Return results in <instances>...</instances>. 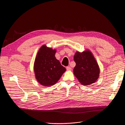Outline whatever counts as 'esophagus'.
<instances>
[{"instance_id":"1","label":"esophagus","mask_w":125,"mask_h":125,"mask_svg":"<svg viewBox=\"0 0 125 125\" xmlns=\"http://www.w3.org/2000/svg\"><path fill=\"white\" fill-rule=\"evenodd\" d=\"M66 69H67L68 71H71L72 70V68L70 67H67V68H66Z\"/></svg>"}]
</instances>
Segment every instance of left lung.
I'll use <instances>...</instances> for the list:
<instances>
[{
	"mask_svg": "<svg viewBox=\"0 0 125 125\" xmlns=\"http://www.w3.org/2000/svg\"><path fill=\"white\" fill-rule=\"evenodd\" d=\"M74 60L76 66L74 74L81 84L85 86L94 83L98 79L100 70L98 63L89 50L76 52Z\"/></svg>",
	"mask_w": 125,
	"mask_h": 125,
	"instance_id": "1",
	"label": "left lung"
}]
</instances>
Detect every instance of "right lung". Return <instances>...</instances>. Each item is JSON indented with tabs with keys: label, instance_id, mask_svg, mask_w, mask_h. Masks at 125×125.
I'll return each mask as SVG.
<instances>
[{
	"label": "right lung",
	"instance_id": "add662e5",
	"mask_svg": "<svg viewBox=\"0 0 125 125\" xmlns=\"http://www.w3.org/2000/svg\"><path fill=\"white\" fill-rule=\"evenodd\" d=\"M55 49L43 45L36 55L34 65L35 77L43 86L54 85L66 71L55 58Z\"/></svg>",
	"mask_w": 125,
	"mask_h": 125
}]
</instances>
